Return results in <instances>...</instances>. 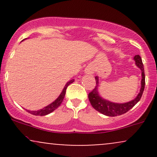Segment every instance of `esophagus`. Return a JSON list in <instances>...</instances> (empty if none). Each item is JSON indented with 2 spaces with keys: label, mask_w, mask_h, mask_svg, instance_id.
<instances>
[{
  "label": "esophagus",
  "mask_w": 157,
  "mask_h": 157,
  "mask_svg": "<svg viewBox=\"0 0 157 157\" xmlns=\"http://www.w3.org/2000/svg\"><path fill=\"white\" fill-rule=\"evenodd\" d=\"M86 72H89V73H92V69H91V68L88 67V68H86Z\"/></svg>",
  "instance_id": "1"
}]
</instances>
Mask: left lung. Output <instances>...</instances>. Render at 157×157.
Returning <instances> with one entry per match:
<instances>
[{"instance_id": "left-lung-1", "label": "left lung", "mask_w": 157, "mask_h": 157, "mask_svg": "<svg viewBox=\"0 0 157 157\" xmlns=\"http://www.w3.org/2000/svg\"><path fill=\"white\" fill-rule=\"evenodd\" d=\"M135 61H136V65L142 71V81H141V89L140 91L137 95V97L133 100L126 103H113V102H109L108 100H104L102 97H100L98 94L97 91V88H98V77H95L96 80V86L92 91L89 94V100L91 105L95 110L100 112L102 114L106 115L109 117H116L120 116V115L123 114L128 111L131 109H132L134 106L136 105L137 102L140 101L141 99L142 94H143L144 89H145V71H144V66L142 63V58L139 55H135L134 57Z\"/></svg>"}]
</instances>
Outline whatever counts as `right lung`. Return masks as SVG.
Listing matches in <instances>:
<instances>
[{
  "instance_id": "add662e5",
  "label": "right lung",
  "mask_w": 157,
  "mask_h": 157,
  "mask_svg": "<svg viewBox=\"0 0 157 157\" xmlns=\"http://www.w3.org/2000/svg\"><path fill=\"white\" fill-rule=\"evenodd\" d=\"M74 80H71L68 81L67 83H66V86H65L63 90V91L61 92L60 96L58 97V98H57L55 101H54L52 103L50 104V105H47L46 107L44 108V109L38 110V111H28V110H27V111H28L29 113H32V114L35 115V116H44V115L48 114V113H52V111H54L55 109H57V108L61 105V103H62L63 100L64 99L65 94H66V89H67V87L70 84L72 83Z\"/></svg>"
}]
</instances>
